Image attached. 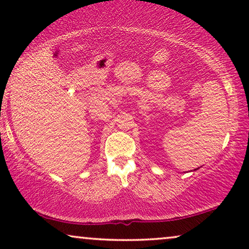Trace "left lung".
I'll return each instance as SVG.
<instances>
[{
  "instance_id": "left-lung-1",
  "label": "left lung",
  "mask_w": 249,
  "mask_h": 249,
  "mask_svg": "<svg viewBox=\"0 0 249 249\" xmlns=\"http://www.w3.org/2000/svg\"><path fill=\"white\" fill-rule=\"evenodd\" d=\"M195 170H196V169H195Z\"/></svg>"
}]
</instances>
